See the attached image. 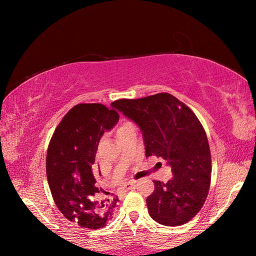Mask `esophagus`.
I'll return each mask as SVG.
<instances>
[{
    "mask_svg": "<svg viewBox=\"0 0 256 256\" xmlns=\"http://www.w3.org/2000/svg\"><path fill=\"white\" fill-rule=\"evenodd\" d=\"M135 184H136V182H135V180H132V182H126V184H123V189H124V190L132 189V188H134Z\"/></svg>",
    "mask_w": 256,
    "mask_h": 256,
    "instance_id": "1",
    "label": "esophagus"
}]
</instances>
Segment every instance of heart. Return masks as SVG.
Returning <instances> with one entry per match:
<instances>
[{"instance_id": "heart-1", "label": "heart", "mask_w": 256, "mask_h": 256, "mask_svg": "<svg viewBox=\"0 0 256 256\" xmlns=\"http://www.w3.org/2000/svg\"><path fill=\"white\" fill-rule=\"evenodd\" d=\"M130 125H132L131 123H124L123 125H121V126H120V128L118 130V131H120V130H122V128H128V126H130Z\"/></svg>"}]
</instances>
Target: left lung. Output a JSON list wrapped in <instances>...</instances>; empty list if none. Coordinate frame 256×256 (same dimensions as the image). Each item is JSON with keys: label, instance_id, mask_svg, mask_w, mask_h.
Masks as SVG:
<instances>
[{"label": "left lung", "instance_id": "obj_1", "mask_svg": "<svg viewBox=\"0 0 256 256\" xmlns=\"http://www.w3.org/2000/svg\"><path fill=\"white\" fill-rule=\"evenodd\" d=\"M111 106L140 128L146 157L156 155L172 168L170 180H154V192L146 199L152 219L167 226L192 220L202 208L211 179L210 148L198 118L170 94L121 99Z\"/></svg>", "mask_w": 256, "mask_h": 256}]
</instances>
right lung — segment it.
Instances as JSON below:
<instances>
[{"label":"right lung","instance_id":"right-lung-1","mask_svg":"<svg viewBox=\"0 0 256 256\" xmlns=\"http://www.w3.org/2000/svg\"><path fill=\"white\" fill-rule=\"evenodd\" d=\"M118 114L100 103L74 106L55 130L46 157L47 180L58 209L81 228L99 229L113 218L118 199L101 200L96 153Z\"/></svg>","mask_w":256,"mask_h":256}]
</instances>
